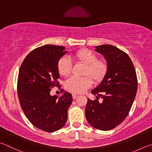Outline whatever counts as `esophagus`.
Masks as SVG:
<instances>
[{"mask_svg":"<svg viewBox=\"0 0 152 152\" xmlns=\"http://www.w3.org/2000/svg\"><path fill=\"white\" fill-rule=\"evenodd\" d=\"M77 96H78V95H77V94H72V98H73V99H76Z\"/></svg>","mask_w":152,"mask_h":152,"instance_id":"1","label":"esophagus"}]
</instances>
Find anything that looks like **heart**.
<instances>
[{"label": "heart", "mask_w": 152, "mask_h": 152, "mask_svg": "<svg viewBox=\"0 0 152 152\" xmlns=\"http://www.w3.org/2000/svg\"><path fill=\"white\" fill-rule=\"evenodd\" d=\"M76 63L84 64L82 72L83 77L73 76L66 82L65 87L68 91L82 93L95 82L102 81L108 71V64L103 59H98V56L88 49L84 48L77 51L72 56ZM59 74L64 77L68 76L72 70V64L66 57L61 58L58 63Z\"/></svg>", "instance_id": "obj_1"}]
</instances>
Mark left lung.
<instances>
[{"label":"left lung","instance_id":"1","mask_svg":"<svg viewBox=\"0 0 152 152\" xmlns=\"http://www.w3.org/2000/svg\"><path fill=\"white\" fill-rule=\"evenodd\" d=\"M103 55L108 71L99 85L91 92L101 96L102 102L88 99L87 121L99 130L109 131L121 124L129 114L137 90V78L132 60L124 51L111 45L96 46Z\"/></svg>","mask_w":152,"mask_h":152}]
</instances>
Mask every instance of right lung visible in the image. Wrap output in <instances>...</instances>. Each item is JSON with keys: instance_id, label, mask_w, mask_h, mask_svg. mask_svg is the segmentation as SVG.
<instances>
[{"instance_id": "right-lung-1", "label": "right lung", "mask_w": 152, "mask_h": 152, "mask_svg": "<svg viewBox=\"0 0 152 152\" xmlns=\"http://www.w3.org/2000/svg\"><path fill=\"white\" fill-rule=\"evenodd\" d=\"M64 50L63 46L54 45L36 48L24 59L19 72L17 94L20 107L31 124L46 132H54L66 124L72 102L68 92L60 97L50 95L51 88H60L58 63L68 52Z\"/></svg>"}]
</instances>
